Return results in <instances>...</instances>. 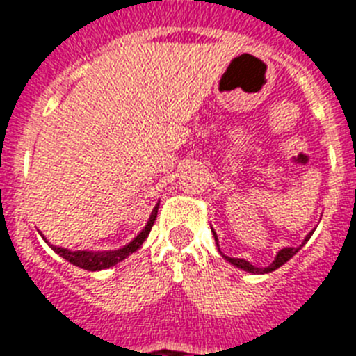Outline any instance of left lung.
<instances>
[{
  "label": "left lung",
  "instance_id": "left-lung-1",
  "mask_svg": "<svg viewBox=\"0 0 356 356\" xmlns=\"http://www.w3.org/2000/svg\"><path fill=\"white\" fill-rule=\"evenodd\" d=\"M212 232H213V229H212ZM312 234H314V229L307 235V237H305V241H303V244H301V246H305V244H307V241L312 237ZM213 237H216V242H217L216 232H213ZM217 246H219V244H217ZM301 246L300 248H284V250H280L278 254L275 257V260H273L271 266H267V267H254L253 264H250L248 260H244V259H232V257H225V254H222V257H225V259L228 260L229 264H234V266H237L238 269H242V271L253 273V275H266V273H273L275 269H278V267L284 266L287 260H291L292 257H294V254L301 250Z\"/></svg>",
  "mask_w": 356,
  "mask_h": 356
}]
</instances>
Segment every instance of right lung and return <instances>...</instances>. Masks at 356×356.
I'll use <instances>...</instances> for the list:
<instances>
[{"instance_id":"add662e5","label":"right lung","mask_w":356,"mask_h":356,"mask_svg":"<svg viewBox=\"0 0 356 356\" xmlns=\"http://www.w3.org/2000/svg\"><path fill=\"white\" fill-rule=\"evenodd\" d=\"M159 205L160 201L156 203V207L151 212L149 219H147V225L144 226L143 232H140L130 244H127L121 250L115 251H69L67 248H58V246H51V250L55 251L56 254H60L62 259H65L67 262H71L72 266L81 267L85 271H102V269H108V267L115 266V264L122 262V260L130 257L131 253L139 250L143 246V242L146 241L147 235H149L151 228H153V222L156 219V213H159Z\"/></svg>"}]
</instances>
